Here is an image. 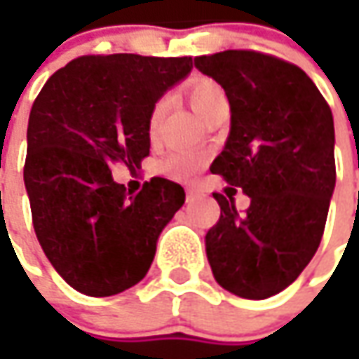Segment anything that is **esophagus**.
I'll return each instance as SVG.
<instances>
[{
    "instance_id": "1",
    "label": "esophagus",
    "mask_w": 359,
    "mask_h": 359,
    "mask_svg": "<svg viewBox=\"0 0 359 359\" xmlns=\"http://www.w3.org/2000/svg\"><path fill=\"white\" fill-rule=\"evenodd\" d=\"M186 198H187V201L194 200V198H196V189H187V191H186Z\"/></svg>"
}]
</instances>
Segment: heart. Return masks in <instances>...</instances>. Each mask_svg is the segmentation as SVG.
Instances as JSON below:
<instances>
[{"label": "heart", "instance_id": "b5f03b06", "mask_svg": "<svg viewBox=\"0 0 359 359\" xmlns=\"http://www.w3.org/2000/svg\"><path fill=\"white\" fill-rule=\"evenodd\" d=\"M187 102L191 105V109L198 114V118H203L217 102L226 100L222 88L215 83L214 79H208V77H201L189 83V88L186 91ZM163 111H165V100H158L151 111H149V118H147V130L149 133H156L158 130L159 121L163 118ZM205 163V158L201 154H194V151H175L170 154L168 158L161 161L159 170L170 175L173 180H180V182H189L194 180L198 173L201 172Z\"/></svg>", "mask_w": 359, "mask_h": 359}]
</instances>
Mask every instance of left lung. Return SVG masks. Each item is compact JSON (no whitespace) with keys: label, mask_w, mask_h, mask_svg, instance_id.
<instances>
[{"label":"left lung","mask_w":359,"mask_h":359,"mask_svg":"<svg viewBox=\"0 0 359 359\" xmlns=\"http://www.w3.org/2000/svg\"><path fill=\"white\" fill-rule=\"evenodd\" d=\"M224 88L231 128L212 173L250 196L245 214L214 194L219 219L205 233L215 282L245 299L280 294L322 241L336 186L334 118L316 83L294 63L252 49L194 60Z\"/></svg>","instance_id":"obj_1"}]
</instances>
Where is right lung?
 <instances>
[{"mask_svg":"<svg viewBox=\"0 0 359 359\" xmlns=\"http://www.w3.org/2000/svg\"><path fill=\"white\" fill-rule=\"evenodd\" d=\"M189 72L191 57L83 55L35 97L23 165L35 236L55 271L86 296L142 282L161 229L186 201L184 187L165 177L130 196L111 168L135 170L149 156V111Z\"/></svg>","mask_w":359,"mask_h":359,"instance_id":"1","label":"right lung"}]
</instances>
